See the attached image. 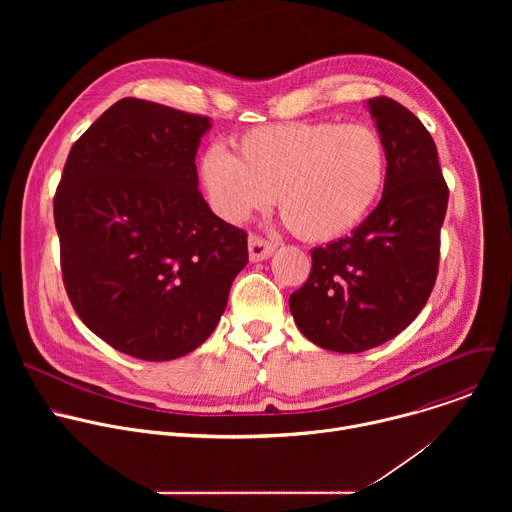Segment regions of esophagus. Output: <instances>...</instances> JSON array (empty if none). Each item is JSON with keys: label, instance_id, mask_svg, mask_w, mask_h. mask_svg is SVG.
<instances>
[{"label": "esophagus", "instance_id": "34e87169", "mask_svg": "<svg viewBox=\"0 0 512 512\" xmlns=\"http://www.w3.org/2000/svg\"><path fill=\"white\" fill-rule=\"evenodd\" d=\"M273 251H275V245H273V243H269V241H265V239H261V237H255V235L249 237V259H251L253 263L269 259V257L273 255Z\"/></svg>", "mask_w": 512, "mask_h": 512}]
</instances>
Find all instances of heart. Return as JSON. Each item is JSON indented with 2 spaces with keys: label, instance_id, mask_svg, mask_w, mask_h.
Returning a JSON list of instances; mask_svg holds the SVG:
<instances>
[{
  "label": "heart",
  "instance_id": "obj_1",
  "mask_svg": "<svg viewBox=\"0 0 512 512\" xmlns=\"http://www.w3.org/2000/svg\"><path fill=\"white\" fill-rule=\"evenodd\" d=\"M212 210L229 223L277 206L289 229L312 243L348 235L375 208L387 182V148L377 129L296 121L247 131L237 156L208 148L198 166Z\"/></svg>",
  "mask_w": 512,
  "mask_h": 512
}]
</instances>
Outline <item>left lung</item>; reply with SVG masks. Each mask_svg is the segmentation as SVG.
Instances as JSON below:
<instances>
[{"label": "left lung", "mask_w": 512, "mask_h": 512, "mask_svg": "<svg viewBox=\"0 0 512 512\" xmlns=\"http://www.w3.org/2000/svg\"><path fill=\"white\" fill-rule=\"evenodd\" d=\"M387 148L381 202L344 239L312 251L308 281L289 296L300 332L320 348L362 352L403 332L437 275L448 208L435 143L393 99L367 101Z\"/></svg>", "instance_id": "8db88e82"}]
</instances>
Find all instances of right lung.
I'll return each instance as SVG.
<instances>
[{
    "label": "right lung",
    "instance_id": "obj_1",
    "mask_svg": "<svg viewBox=\"0 0 512 512\" xmlns=\"http://www.w3.org/2000/svg\"><path fill=\"white\" fill-rule=\"evenodd\" d=\"M212 127L141 99L109 107L70 148L54 196L66 294L115 350L164 362L198 348L247 265V233L198 192Z\"/></svg>",
    "mask_w": 512,
    "mask_h": 512
}]
</instances>
